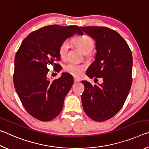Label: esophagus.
<instances>
[{"label": "esophagus", "instance_id": "34e87169", "mask_svg": "<svg viewBox=\"0 0 149 149\" xmlns=\"http://www.w3.org/2000/svg\"><path fill=\"white\" fill-rule=\"evenodd\" d=\"M74 81L75 84H76V83L80 82V80H79V79H77V78H76V77H74Z\"/></svg>", "mask_w": 149, "mask_h": 149}]
</instances>
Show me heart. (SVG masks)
Here are the masks:
<instances>
[{
  "instance_id": "heart-1",
  "label": "heart",
  "mask_w": 149,
  "mask_h": 149,
  "mask_svg": "<svg viewBox=\"0 0 149 149\" xmlns=\"http://www.w3.org/2000/svg\"><path fill=\"white\" fill-rule=\"evenodd\" d=\"M74 41L85 54L89 53L94 48V41L92 38H91L88 35H84L75 37ZM69 47L70 42L68 40H65L60 44L58 49V52L61 58H65ZM85 69H86L85 65L75 64V63H69V64L65 65L64 67V70L65 72L68 73L75 77L81 76Z\"/></svg>"
}]
</instances>
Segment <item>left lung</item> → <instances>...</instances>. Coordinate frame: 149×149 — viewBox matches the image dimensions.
Wrapping results in <instances>:
<instances>
[{
	"mask_svg": "<svg viewBox=\"0 0 149 149\" xmlns=\"http://www.w3.org/2000/svg\"><path fill=\"white\" fill-rule=\"evenodd\" d=\"M95 39V60L87 70L91 78L102 77L103 83L92 85L82 81L81 95L85 114L96 122H104L115 116L124 104L132 84V54L123 37L106 27H80Z\"/></svg>",
	"mask_w": 149,
	"mask_h": 149,
	"instance_id": "obj_1",
	"label": "left lung"
}]
</instances>
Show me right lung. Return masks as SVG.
Listing matches in <instances>:
<instances>
[{"mask_svg":"<svg viewBox=\"0 0 149 149\" xmlns=\"http://www.w3.org/2000/svg\"><path fill=\"white\" fill-rule=\"evenodd\" d=\"M76 33L84 35L77 26L41 27L27 35L15 56V89L27 112L42 122L50 121L59 115L64 98L74 83L68 73H63L58 79L49 80L47 65H53L56 72L61 70L59 64H54L55 60H60V45Z\"/></svg>","mask_w":149,"mask_h":149,"instance_id":"obj_1","label":"right lung"}]
</instances>
